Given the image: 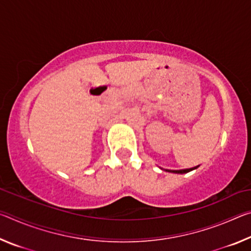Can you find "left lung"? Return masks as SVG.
Masks as SVG:
<instances>
[{"label": "left lung", "mask_w": 251, "mask_h": 251, "mask_svg": "<svg viewBox=\"0 0 251 251\" xmlns=\"http://www.w3.org/2000/svg\"><path fill=\"white\" fill-rule=\"evenodd\" d=\"M199 166H196V167H193V168H187V169H180V171H169V169H166V172H169V173H175V174H186V173H189L194 171V169L198 168Z\"/></svg>", "instance_id": "8db88e82"}]
</instances>
